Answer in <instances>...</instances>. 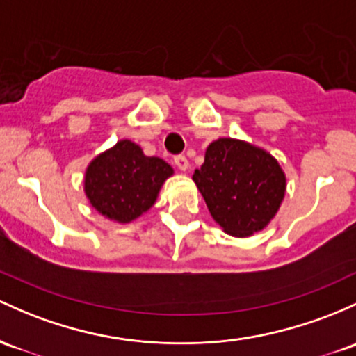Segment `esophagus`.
<instances>
[{"mask_svg":"<svg viewBox=\"0 0 356 356\" xmlns=\"http://www.w3.org/2000/svg\"><path fill=\"white\" fill-rule=\"evenodd\" d=\"M174 165L177 167L179 170H187V167H189V162H187V159L184 157V155H175Z\"/></svg>","mask_w":356,"mask_h":356,"instance_id":"obj_1","label":"esophagus"}]
</instances>
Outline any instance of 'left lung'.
<instances>
[{
	"label": "left lung",
	"instance_id": "obj_1",
	"mask_svg": "<svg viewBox=\"0 0 356 356\" xmlns=\"http://www.w3.org/2000/svg\"><path fill=\"white\" fill-rule=\"evenodd\" d=\"M193 181L211 216L232 236H250L268 225L286 194V175L261 148L220 138L206 150Z\"/></svg>",
	"mask_w": 356,
	"mask_h": 356
}]
</instances>
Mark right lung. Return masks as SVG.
<instances>
[{
  "label": "right lung",
  "instance_id": "right-lung-1",
  "mask_svg": "<svg viewBox=\"0 0 356 356\" xmlns=\"http://www.w3.org/2000/svg\"><path fill=\"white\" fill-rule=\"evenodd\" d=\"M172 167L159 157H147L130 140H121L86 170L84 191L92 208L109 220L128 222L154 206Z\"/></svg>",
  "mask_w": 356,
  "mask_h": 356
}]
</instances>
